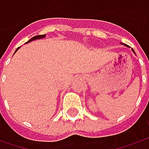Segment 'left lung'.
<instances>
[{"instance_id":"obj_1","label":"left lung","mask_w":149,"mask_h":149,"mask_svg":"<svg viewBox=\"0 0 149 149\" xmlns=\"http://www.w3.org/2000/svg\"><path fill=\"white\" fill-rule=\"evenodd\" d=\"M123 45H125V46H127V47H128V45H125V44H123ZM131 50H132V52H133V53L134 54H135V52H134V50L133 49H131Z\"/></svg>"}]
</instances>
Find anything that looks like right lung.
I'll use <instances>...</instances> for the list:
<instances>
[{
  "instance_id": "obj_1",
  "label": "right lung",
  "mask_w": 149,
  "mask_h": 149,
  "mask_svg": "<svg viewBox=\"0 0 149 149\" xmlns=\"http://www.w3.org/2000/svg\"><path fill=\"white\" fill-rule=\"evenodd\" d=\"M45 34H44V35H38V36H33L32 38H31V39L28 40V41H27L26 43H29V42H31V41H32V40H38V39H42V38H45ZM19 48H20V47H18V48L16 49L15 53H16V52L18 51V49H19Z\"/></svg>"
}]
</instances>
